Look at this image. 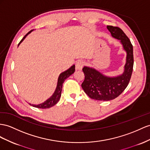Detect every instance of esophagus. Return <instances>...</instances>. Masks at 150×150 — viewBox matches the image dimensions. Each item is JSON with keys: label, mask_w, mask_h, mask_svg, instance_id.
Wrapping results in <instances>:
<instances>
[{"label": "esophagus", "mask_w": 150, "mask_h": 150, "mask_svg": "<svg viewBox=\"0 0 150 150\" xmlns=\"http://www.w3.org/2000/svg\"><path fill=\"white\" fill-rule=\"evenodd\" d=\"M84 64L83 61L82 60H79L76 61V63L75 64V69L76 70H82Z\"/></svg>", "instance_id": "esophagus-1"}]
</instances>
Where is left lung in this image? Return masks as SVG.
Segmentation results:
<instances>
[{
  "label": "left lung",
  "mask_w": 150,
  "mask_h": 150,
  "mask_svg": "<svg viewBox=\"0 0 150 150\" xmlns=\"http://www.w3.org/2000/svg\"><path fill=\"white\" fill-rule=\"evenodd\" d=\"M107 28L112 37L120 40L127 53L126 63L122 74L116 76H106L94 68H83L82 89L91 99L98 101H110L120 95L128 86L133 70V47L129 38L117 26H107Z\"/></svg>",
  "instance_id": "1"
}]
</instances>
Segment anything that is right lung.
Masks as SVG:
<instances>
[{
    "label": "right lung",
    "instance_id": "obj_1",
    "mask_svg": "<svg viewBox=\"0 0 150 150\" xmlns=\"http://www.w3.org/2000/svg\"><path fill=\"white\" fill-rule=\"evenodd\" d=\"M33 30H31V31H30L27 34H26L25 37L22 38V40L20 41V43H19L18 45H20L23 41V40L26 38V37L27 36L28 34L31 33ZM75 64H74V65H72V66L70 68H68L67 70L61 73V74L59 76L58 79H57V86H56L54 93L50 97L49 99H47L45 102L41 103V104H38V105H33V104L32 105V104H30V103H29L30 105H31L33 107H35V108H37L46 109V108H51V107L54 106L56 104H57V102L59 101V99L61 98V91H62L63 85L64 80H66L68 77H69V76H70L71 75L74 74V73L75 72Z\"/></svg>",
    "mask_w": 150,
    "mask_h": 150
}]
</instances>
